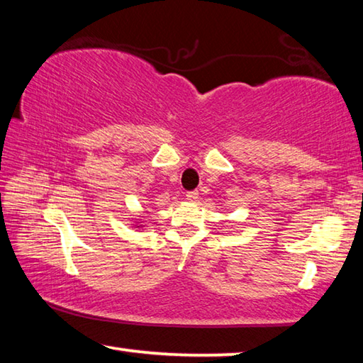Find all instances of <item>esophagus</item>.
I'll use <instances>...</instances> for the list:
<instances>
[{
  "instance_id": "1",
  "label": "esophagus",
  "mask_w": 363,
  "mask_h": 363,
  "mask_svg": "<svg viewBox=\"0 0 363 363\" xmlns=\"http://www.w3.org/2000/svg\"><path fill=\"white\" fill-rule=\"evenodd\" d=\"M186 196H187L189 201H192V203H194V201L199 200V192H196V190H192V192H187Z\"/></svg>"
}]
</instances>
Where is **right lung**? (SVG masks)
Segmentation results:
<instances>
[{"label": "right lung", "mask_w": 363, "mask_h": 363, "mask_svg": "<svg viewBox=\"0 0 363 363\" xmlns=\"http://www.w3.org/2000/svg\"><path fill=\"white\" fill-rule=\"evenodd\" d=\"M134 227H136V229H143V223H138V224H134Z\"/></svg>", "instance_id": "add662e5"}]
</instances>
